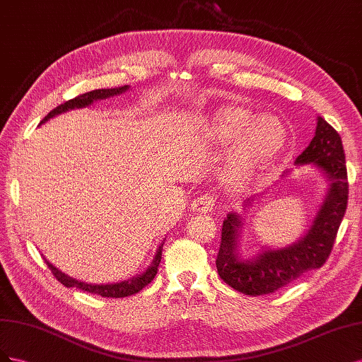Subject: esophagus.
I'll use <instances>...</instances> for the list:
<instances>
[{"label":"esophagus","instance_id":"esophagus-1","mask_svg":"<svg viewBox=\"0 0 362 362\" xmlns=\"http://www.w3.org/2000/svg\"><path fill=\"white\" fill-rule=\"evenodd\" d=\"M214 206H215L214 197L204 194V195H200V197H197V198H195V200H194V202H192V204H191V209H192L194 212L207 214V212H211V211H212Z\"/></svg>","mask_w":362,"mask_h":362}]
</instances>
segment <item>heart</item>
<instances>
[{
    "mask_svg": "<svg viewBox=\"0 0 362 362\" xmlns=\"http://www.w3.org/2000/svg\"><path fill=\"white\" fill-rule=\"evenodd\" d=\"M221 143L238 141L228 162V177L235 183L250 180L269 162L286 143V127L275 115H259L245 108H228L214 124Z\"/></svg>",
    "mask_w": 362,
    "mask_h": 362,
    "instance_id": "b5f03b06",
    "label": "heart"
}]
</instances>
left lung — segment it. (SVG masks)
<instances>
[{"instance_id": "left-lung-1", "label": "left lung", "mask_w": 362, "mask_h": 362, "mask_svg": "<svg viewBox=\"0 0 362 362\" xmlns=\"http://www.w3.org/2000/svg\"><path fill=\"white\" fill-rule=\"evenodd\" d=\"M298 165L313 164L329 182L328 192L308 231L286 248H264L252 259H240L238 242L243 221L228 214L221 231L216 269L221 279L240 293L260 296L274 293L308 271L319 269L329 257L347 207L349 183L341 138L334 127L317 117L316 134L296 158ZM248 203V202H247Z\"/></svg>"}]
</instances>
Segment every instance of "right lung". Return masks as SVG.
Here are the masks:
<instances>
[{"mask_svg": "<svg viewBox=\"0 0 362 362\" xmlns=\"http://www.w3.org/2000/svg\"><path fill=\"white\" fill-rule=\"evenodd\" d=\"M127 88H129V87L123 86V87H119V88H102V90H93V91H88V93H84V95L76 96L75 99H71V100H67L62 105H58L57 108H54L48 115H46V117L40 122V124L45 123V122H48L52 117H55V115H58V114L69 111V110L88 107V105H91L93 102L98 100V99H107V98H111V96L122 95V93L126 91ZM162 245H164V242L159 245L153 262H151V264L147 267V269L143 274H139L135 278L126 279V281L114 283V284H87V283H83V281H78V279L67 276L62 271H58L57 267L52 266L46 259H45V262H46V264H48V267L51 269V272L54 274V276L66 287H76L79 290L88 291V293L99 295L102 298H124V296H131V295L138 293L139 290H143L148 283L153 281V278L158 274V266H159L160 257H162Z\"/></svg>", "mask_w": 362, "mask_h": 362, "instance_id": "right-lung-1", "label": "right lung"}]
</instances>
